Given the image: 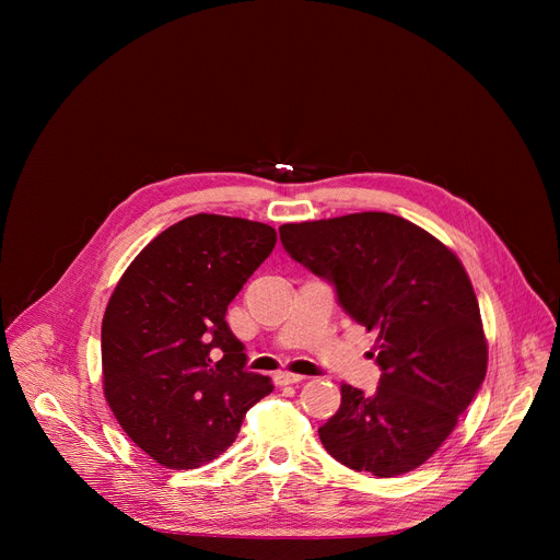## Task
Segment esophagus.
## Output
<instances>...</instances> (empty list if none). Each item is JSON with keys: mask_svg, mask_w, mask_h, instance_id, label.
Listing matches in <instances>:
<instances>
[{"mask_svg": "<svg viewBox=\"0 0 560 560\" xmlns=\"http://www.w3.org/2000/svg\"><path fill=\"white\" fill-rule=\"evenodd\" d=\"M305 376L301 374H292V372H277L275 374V383L277 385H294V383H301Z\"/></svg>", "mask_w": 560, "mask_h": 560, "instance_id": "esophagus-1", "label": "esophagus"}]
</instances>
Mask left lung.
<instances>
[{
    "mask_svg": "<svg viewBox=\"0 0 560 560\" xmlns=\"http://www.w3.org/2000/svg\"><path fill=\"white\" fill-rule=\"evenodd\" d=\"M285 253L328 281L339 305L376 332L378 387L341 385L318 428L343 465L389 478L423 465L474 401L488 370L481 312L467 272L423 228L357 212L279 228Z\"/></svg>",
    "mask_w": 560,
    "mask_h": 560,
    "instance_id": "left-lung-1",
    "label": "left lung"
}]
</instances>
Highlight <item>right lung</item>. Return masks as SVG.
<instances>
[{
	"mask_svg": "<svg viewBox=\"0 0 560 560\" xmlns=\"http://www.w3.org/2000/svg\"><path fill=\"white\" fill-rule=\"evenodd\" d=\"M277 244L275 228L195 214L137 255L102 324L104 394L159 465L195 469L225 452L270 376L248 372L225 312Z\"/></svg>",
	"mask_w": 560,
	"mask_h": 560,
	"instance_id": "obj_1",
	"label": "right lung"
}]
</instances>
